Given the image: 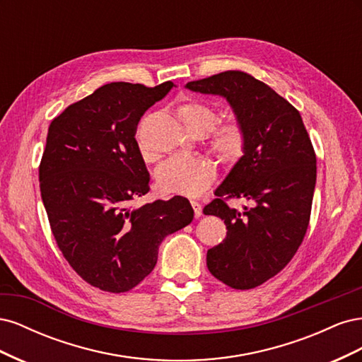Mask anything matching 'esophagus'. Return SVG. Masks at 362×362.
Segmentation results:
<instances>
[{"label":"esophagus","instance_id":"esophagus-1","mask_svg":"<svg viewBox=\"0 0 362 362\" xmlns=\"http://www.w3.org/2000/svg\"><path fill=\"white\" fill-rule=\"evenodd\" d=\"M192 206H193V211H194V217H199L202 214V205L196 201H192Z\"/></svg>","mask_w":362,"mask_h":362}]
</instances>
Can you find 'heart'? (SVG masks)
Wrapping results in <instances>:
<instances>
[{"label": "heart", "mask_w": 362, "mask_h": 362, "mask_svg": "<svg viewBox=\"0 0 362 362\" xmlns=\"http://www.w3.org/2000/svg\"><path fill=\"white\" fill-rule=\"evenodd\" d=\"M177 116L190 134H206L213 129L217 112L211 105L190 100L177 107ZM211 146L216 154L223 161H235L242 157L245 149L243 128L237 122H229L218 127L214 134ZM141 156L146 161L154 160L149 151L141 148ZM214 180V168L211 163L201 158L172 157L157 170V184L163 193L180 196H199Z\"/></svg>", "instance_id": "heart-1"}]
</instances>
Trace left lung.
Here are the masks:
<instances>
[{
    "label": "left lung",
    "mask_w": 362,
    "mask_h": 362,
    "mask_svg": "<svg viewBox=\"0 0 362 362\" xmlns=\"http://www.w3.org/2000/svg\"><path fill=\"white\" fill-rule=\"evenodd\" d=\"M185 89L222 96L243 128V156L216 189L204 214L221 217L226 237L206 252L211 275L237 290L261 286L294 257L310 223L315 154L300 113L275 90L242 71L190 81ZM252 202L242 212L221 199Z\"/></svg>",
    "instance_id": "8db88e82"
}]
</instances>
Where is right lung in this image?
Here are the masks:
<instances>
[{
    "label": "right lung",
    "instance_id": "obj_1",
    "mask_svg": "<svg viewBox=\"0 0 362 362\" xmlns=\"http://www.w3.org/2000/svg\"><path fill=\"white\" fill-rule=\"evenodd\" d=\"M173 86L105 84L48 128L39 181L51 231L71 267L100 290L134 288L154 270L163 240L193 221L182 196L128 206L149 192L137 124Z\"/></svg>",
    "mask_w": 362,
    "mask_h": 362
}]
</instances>
